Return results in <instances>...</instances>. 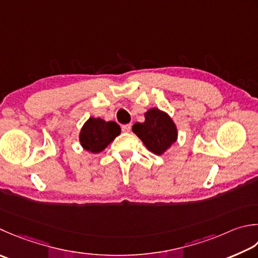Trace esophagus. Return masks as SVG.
<instances>
[{"label":"esophagus","mask_w":258,"mask_h":258,"mask_svg":"<svg viewBox=\"0 0 258 258\" xmlns=\"http://www.w3.org/2000/svg\"><path fill=\"white\" fill-rule=\"evenodd\" d=\"M131 128H132V125H131V124H126V125L122 126V131H123V132H125V133L130 132Z\"/></svg>","instance_id":"obj_1"}]
</instances>
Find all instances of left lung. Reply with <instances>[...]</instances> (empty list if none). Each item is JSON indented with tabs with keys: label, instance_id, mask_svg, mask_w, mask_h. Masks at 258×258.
<instances>
[{
	"label": "left lung",
	"instance_id": "left-lung-1",
	"mask_svg": "<svg viewBox=\"0 0 258 258\" xmlns=\"http://www.w3.org/2000/svg\"><path fill=\"white\" fill-rule=\"evenodd\" d=\"M133 132L142 140L144 145L154 154H162L176 141V127L168 114L158 108L145 113L144 123H135Z\"/></svg>",
	"mask_w": 258,
	"mask_h": 258
}]
</instances>
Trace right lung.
Segmentation results:
<instances>
[{
    "instance_id": "add662e5",
    "label": "right lung",
    "mask_w": 258,
    "mask_h": 258,
    "mask_svg": "<svg viewBox=\"0 0 258 258\" xmlns=\"http://www.w3.org/2000/svg\"><path fill=\"white\" fill-rule=\"evenodd\" d=\"M120 134V127L116 122H105L102 118L90 117L80 132V143L92 153H99Z\"/></svg>"
}]
</instances>
